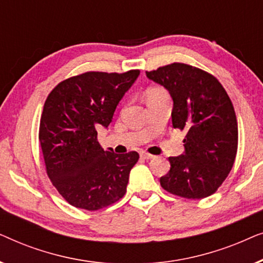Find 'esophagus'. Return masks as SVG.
<instances>
[{
    "mask_svg": "<svg viewBox=\"0 0 263 263\" xmlns=\"http://www.w3.org/2000/svg\"><path fill=\"white\" fill-rule=\"evenodd\" d=\"M140 157L143 158V159H146V160L153 159V158H154V156H152V154H149V153H146V152H141V153H140Z\"/></svg>",
    "mask_w": 263,
    "mask_h": 263,
    "instance_id": "34e87169",
    "label": "esophagus"
}]
</instances>
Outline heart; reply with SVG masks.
<instances>
[{"label":"heart","mask_w":263,"mask_h":263,"mask_svg":"<svg viewBox=\"0 0 263 263\" xmlns=\"http://www.w3.org/2000/svg\"><path fill=\"white\" fill-rule=\"evenodd\" d=\"M167 96V93L165 89H163L161 87H151L146 91V100L148 99H153V98H158V97H164Z\"/></svg>","instance_id":"heart-1"}]
</instances>
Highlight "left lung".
<instances>
[{"label": "left lung", "mask_w": 263, "mask_h": 263, "mask_svg": "<svg viewBox=\"0 0 263 263\" xmlns=\"http://www.w3.org/2000/svg\"><path fill=\"white\" fill-rule=\"evenodd\" d=\"M146 75L170 93L172 125L186 134L184 152L168 158L170 171L160 177V185L185 199L212 195L231 171L238 145L237 118L228 93L213 75L184 63Z\"/></svg>", "instance_id": "left-lung-1"}]
</instances>
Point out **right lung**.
Instances as JSON below:
<instances>
[{
  "mask_svg": "<svg viewBox=\"0 0 263 263\" xmlns=\"http://www.w3.org/2000/svg\"><path fill=\"white\" fill-rule=\"evenodd\" d=\"M139 75L140 70L87 71L60 82L46 98L39 142L49 178L71 206L97 211L127 192L139 154L104 151L97 128H107Z\"/></svg>",
  "mask_w": 263,
  "mask_h": 263,
  "instance_id": "right-lung-1",
  "label": "right lung"
}]
</instances>
